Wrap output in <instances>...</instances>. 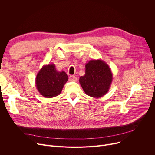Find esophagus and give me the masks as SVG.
Masks as SVG:
<instances>
[{"instance_id":"obj_1","label":"esophagus","mask_w":155,"mask_h":155,"mask_svg":"<svg viewBox=\"0 0 155 155\" xmlns=\"http://www.w3.org/2000/svg\"><path fill=\"white\" fill-rule=\"evenodd\" d=\"M77 78L75 76L71 75L69 77V81H70V82H75V81H77Z\"/></svg>"}]
</instances>
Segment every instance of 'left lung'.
Instances as JSON below:
<instances>
[{"mask_svg":"<svg viewBox=\"0 0 155 155\" xmlns=\"http://www.w3.org/2000/svg\"><path fill=\"white\" fill-rule=\"evenodd\" d=\"M112 76L110 68L104 61L92 60L86 63L85 75L80 77L79 82L87 95L99 98L108 92Z\"/></svg>","mask_w":155,"mask_h":155,"instance_id":"8db88e82","label":"left lung"}]
</instances>
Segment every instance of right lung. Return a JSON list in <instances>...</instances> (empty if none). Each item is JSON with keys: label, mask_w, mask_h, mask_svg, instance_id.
<instances>
[{"label": "right lung", "mask_w": 155, "mask_h": 155, "mask_svg": "<svg viewBox=\"0 0 155 155\" xmlns=\"http://www.w3.org/2000/svg\"><path fill=\"white\" fill-rule=\"evenodd\" d=\"M67 81L66 73L56 70L54 64H48L43 65L38 73L36 86L41 95L46 98H53L60 94Z\"/></svg>", "instance_id": "add662e5"}]
</instances>
